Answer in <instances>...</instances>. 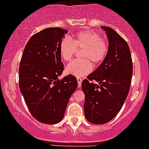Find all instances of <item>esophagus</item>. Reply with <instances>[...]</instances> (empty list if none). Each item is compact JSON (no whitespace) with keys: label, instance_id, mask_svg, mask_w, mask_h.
Instances as JSON below:
<instances>
[{"label":"esophagus","instance_id":"obj_1","mask_svg":"<svg viewBox=\"0 0 149 149\" xmlns=\"http://www.w3.org/2000/svg\"><path fill=\"white\" fill-rule=\"evenodd\" d=\"M77 81H78V84H79V87L81 86L82 79H81V78H77Z\"/></svg>","mask_w":149,"mask_h":149}]
</instances>
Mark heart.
<instances>
[{
  "instance_id": "b5f03b06",
  "label": "heart",
  "mask_w": 149,
  "mask_h": 149,
  "mask_svg": "<svg viewBox=\"0 0 149 149\" xmlns=\"http://www.w3.org/2000/svg\"><path fill=\"white\" fill-rule=\"evenodd\" d=\"M83 49L81 52L83 59L72 61L65 68L66 73L79 78L91 73L93 70L91 61L96 65L102 62L107 55L109 46L98 33L91 30L79 31L70 38H63L60 43V54L65 62L70 61L76 49Z\"/></svg>"
}]
</instances>
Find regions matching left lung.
Masks as SVG:
<instances>
[{
	"instance_id": "1",
	"label": "left lung",
	"mask_w": 149,
	"mask_h": 149,
	"mask_svg": "<svg viewBox=\"0 0 149 149\" xmlns=\"http://www.w3.org/2000/svg\"><path fill=\"white\" fill-rule=\"evenodd\" d=\"M102 29L106 32L109 42L107 55L81 84L85 94L86 119L97 125L108 123L118 115L128 94L133 74L127 43L112 28L102 26Z\"/></svg>"
}]
</instances>
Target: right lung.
<instances>
[{"label":"right lung","mask_w":149,"mask_h":149,"mask_svg":"<svg viewBox=\"0 0 149 149\" xmlns=\"http://www.w3.org/2000/svg\"><path fill=\"white\" fill-rule=\"evenodd\" d=\"M68 31L47 28L26 43L19 65V88L32 116L45 124H56L64 117L69 99L78 86L73 75L63 71L60 43Z\"/></svg>","instance_id":"1"}]
</instances>
